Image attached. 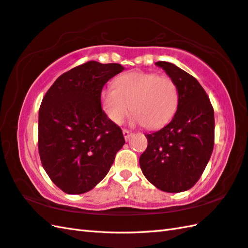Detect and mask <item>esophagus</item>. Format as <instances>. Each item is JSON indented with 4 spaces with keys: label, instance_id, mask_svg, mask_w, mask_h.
<instances>
[{
    "label": "esophagus",
    "instance_id": "obj_1",
    "mask_svg": "<svg viewBox=\"0 0 248 248\" xmlns=\"http://www.w3.org/2000/svg\"><path fill=\"white\" fill-rule=\"evenodd\" d=\"M123 135H124V138H125V140L127 141V140L129 139V137H130L131 133H130L129 130H127V129H123Z\"/></svg>",
    "mask_w": 248,
    "mask_h": 248
}]
</instances>
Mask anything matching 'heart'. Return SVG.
I'll list each match as a JSON object with an SVG mask.
<instances>
[{
    "mask_svg": "<svg viewBox=\"0 0 248 248\" xmlns=\"http://www.w3.org/2000/svg\"><path fill=\"white\" fill-rule=\"evenodd\" d=\"M100 103L114 124H122L133 110L135 124L157 129L174 115L179 105V90L169 76L133 70L115 79L114 88L104 89Z\"/></svg>",
    "mask_w": 248,
    "mask_h": 248,
    "instance_id": "1",
    "label": "heart"
}]
</instances>
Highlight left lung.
Returning a JSON list of instances; mask_svg holds the SVG:
<instances>
[{
	"mask_svg": "<svg viewBox=\"0 0 248 248\" xmlns=\"http://www.w3.org/2000/svg\"><path fill=\"white\" fill-rule=\"evenodd\" d=\"M179 90L178 110L160 130L146 134L148 148L139 163L144 176L167 193L185 191L198 182L214 146V109L193 76L172 63H155Z\"/></svg>",
	"mask_w": 248,
	"mask_h": 248,
	"instance_id": "8db88e82",
	"label": "left lung"
}]
</instances>
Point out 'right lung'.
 <instances>
[{
  "label": "right lung",
  "mask_w": 248,
  "mask_h": 248,
  "mask_svg": "<svg viewBox=\"0 0 248 248\" xmlns=\"http://www.w3.org/2000/svg\"><path fill=\"white\" fill-rule=\"evenodd\" d=\"M124 67L96 61L61 75L44 96L38 114V152L49 178L64 193L94 188L124 145L122 129L100 105L104 85Z\"/></svg>",
  "instance_id": "1"
}]
</instances>
